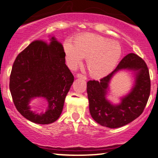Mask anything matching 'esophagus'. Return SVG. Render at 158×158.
Segmentation results:
<instances>
[{
    "mask_svg": "<svg viewBox=\"0 0 158 158\" xmlns=\"http://www.w3.org/2000/svg\"><path fill=\"white\" fill-rule=\"evenodd\" d=\"M77 78H80V79H84V80H85V79H87L85 76L84 75V74H82V73H77Z\"/></svg>",
    "mask_w": 158,
    "mask_h": 158,
    "instance_id": "esophagus-1",
    "label": "esophagus"
}]
</instances>
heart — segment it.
<instances>
[{
    "mask_svg": "<svg viewBox=\"0 0 158 158\" xmlns=\"http://www.w3.org/2000/svg\"><path fill=\"white\" fill-rule=\"evenodd\" d=\"M64 51L68 63L74 69L87 58L91 77L101 79L114 69L122 55L120 44L95 33H84L75 37L72 45L65 44Z\"/></svg>",
    "mask_w": 158,
    "mask_h": 158,
    "instance_id": "heart-1",
    "label": "heart"
}]
</instances>
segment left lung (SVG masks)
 I'll use <instances>...</instances> for the list:
<instances>
[{
	"mask_svg": "<svg viewBox=\"0 0 158 158\" xmlns=\"http://www.w3.org/2000/svg\"><path fill=\"white\" fill-rule=\"evenodd\" d=\"M122 69L137 70V79L131 93L122 99L120 105L114 106L105 99V94L110 78ZM150 89V77L147 64L139 56L130 53L106 77L100 79L99 81H87L89 112L94 120L103 126L110 128L124 126L142 114L148 101Z\"/></svg>",
	"mask_w": 158,
	"mask_h": 158,
	"instance_id": "8db88e82",
	"label": "left lung"
}]
</instances>
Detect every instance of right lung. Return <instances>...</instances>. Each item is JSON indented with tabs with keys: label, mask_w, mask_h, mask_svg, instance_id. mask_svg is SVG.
Returning <instances> with one entry per match:
<instances>
[{
	"label": "right lung",
	"mask_w": 158,
	"mask_h": 158,
	"mask_svg": "<svg viewBox=\"0 0 158 158\" xmlns=\"http://www.w3.org/2000/svg\"><path fill=\"white\" fill-rule=\"evenodd\" d=\"M50 40L30 44L16 57L10 74L9 89L17 111L28 120L42 125L59 118L74 80L65 63L63 45L54 37ZM35 97H44L49 103L44 114L29 110V101Z\"/></svg>",
	"instance_id": "add662e5"
}]
</instances>
